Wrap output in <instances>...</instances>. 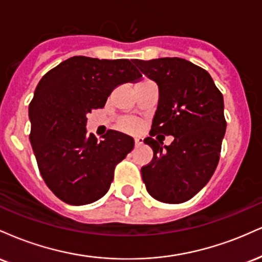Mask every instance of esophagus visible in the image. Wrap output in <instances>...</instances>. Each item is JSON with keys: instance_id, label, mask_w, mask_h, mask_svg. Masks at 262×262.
Returning <instances> with one entry per match:
<instances>
[{"instance_id": "34e87169", "label": "esophagus", "mask_w": 262, "mask_h": 262, "mask_svg": "<svg viewBox=\"0 0 262 262\" xmlns=\"http://www.w3.org/2000/svg\"><path fill=\"white\" fill-rule=\"evenodd\" d=\"M134 143H135V146H140L141 144H143V138H135Z\"/></svg>"}]
</instances>
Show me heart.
Wrapping results in <instances>:
<instances>
[{
    "instance_id": "heart-1",
    "label": "heart",
    "mask_w": 262,
    "mask_h": 262,
    "mask_svg": "<svg viewBox=\"0 0 262 262\" xmlns=\"http://www.w3.org/2000/svg\"><path fill=\"white\" fill-rule=\"evenodd\" d=\"M123 129L127 132H135L138 129V123L132 118H125L122 123Z\"/></svg>"
}]
</instances>
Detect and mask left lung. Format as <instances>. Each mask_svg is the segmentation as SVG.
<instances>
[{
    "label": "left lung",
    "instance_id": "8db88e82",
    "mask_svg": "<svg viewBox=\"0 0 262 262\" xmlns=\"http://www.w3.org/2000/svg\"><path fill=\"white\" fill-rule=\"evenodd\" d=\"M134 64L159 86L158 110L144 139L154 156L141 167V177L155 200L186 202L217 169L227 128L223 95L204 69L185 59H135ZM160 135L176 139L162 147Z\"/></svg>",
    "mask_w": 262,
    "mask_h": 262
}]
</instances>
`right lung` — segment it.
Masks as SVG:
<instances>
[{"label":"right lung","instance_id":"obj_1","mask_svg":"<svg viewBox=\"0 0 262 262\" xmlns=\"http://www.w3.org/2000/svg\"><path fill=\"white\" fill-rule=\"evenodd\" d=\"M140 76L128 59L73 56L39 81L29 103V140L41 177L62 202L92 203L110 189L134 140L111 129L97 140L86 132L87 114L103 108L116 87Z\"/></svg>","mask_w":262,"mask_h":262}]
</instances>
